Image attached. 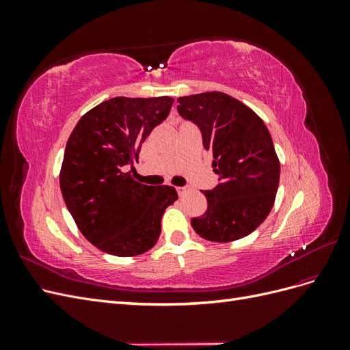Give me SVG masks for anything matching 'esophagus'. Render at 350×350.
Masks as SVG:
<instances>
[{"instance_id":"obj_1","label":"esophagus","mask_w":350,"mask_h":350,"mask_svg":"<svg viewBox=\"0 0 350 350\" xmlns=\"http://www.w3.org/2000/svg\"><path fill=\"white\" fill-rule=\"evenodd\" d=\"M176 189H178V194L181 196V197H183V196H185V194H188L189 191H191V188H189L188 185H185V187H178Z\"/></svg>"}]
</instances>
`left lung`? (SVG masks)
I'll list each match as a JSON object with an SVG mask.
<instances>
[{
    "label": "left lung",
    "mask_w": 350,
    "mask_h": 350,
    "mask_svg": "<svg viewBox=\"0 0 350 350\" xmlns=\"http://www.w3.org/2000/svg\"><path fill=\"white\" fill-rule=\"evenodd\" d=\"M176 109L200 129L219 175V184L204 191L207 210L191 219L193 229L213 242L250 235L269 216L280 178L266 124L247 105L221 92L178 98Z\"/></svg>",
    "instance_id": "left-lung-1"
}]
</instances>
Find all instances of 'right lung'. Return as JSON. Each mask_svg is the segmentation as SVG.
I'll use <instances>...</instances> for the list:
<instances>
[{
    "instance_id": "add662e5",
    "label": "right lung",
    "mask_w": 350,
    "mask_h": 350,
    "mask_svg": "<svg viewBox=\"0 0 350 350\" xmlns=\"http://www.w3.org/2000/svg\"><path fill=\"white\" fill-rule=\"evenodd\" d=\"M172 103L169 96L112 98L84 113L67 142L62 198L84 238L111 256L149 251L161 235L165 208L178 200L174 187L144 185L126 172Z\"/></svg>"
}]
</instances>
